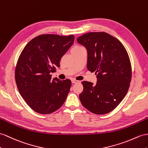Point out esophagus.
Instances as JSON below:
<instances>
[{
	"instance_id": "esophagus-1",
	"label": "esophagus",
	"mask_w": 148,
	"mask_h": 148,
	"mask_svg": "<svg viewBox=\"0 0 148 148\" xmlns=\"http://www.w3.org/2000/svg\"><path fill=\"white\" fill-rule=\"evenodd\" d=\"M79 81L77 80H75V79H72V82L73 83V84H75V83H77Z\"/></svg>"
}]
</instances>
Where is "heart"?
I'll return each mask as SVG.
<instances>
[{"label":"heart","instance_id":"heart-1","mask_svg":"<svg viewBox=\"0 0 148 148\" xmlns=\"http://www.w3.org/2000/svg\"><path fill=\"white\" fill-rule=\"evenodd\" d=\"M81 47H82V46H80V45H75V46H74V47L73 48V50H72V51H77V50H78V49H81Z\"/></svg>","mask_w":148,"mask_h":148}]
</instances>
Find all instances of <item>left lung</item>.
<instances>
[{"instance_id": "obj_1", "label": "left lung", "mask_w": 148, "mask_h": 148, "mask_svg": "<svg viewBox=\"0 0 148 148\" xmlns=\"http://www.w3.org/2000/svg\"><path fill=\"white\" fill-rule=\"evenodd\" d=\"M77 42L88 51V69L97 75V82L82 81L81 103L96 114H105L119 104L128 91L132 68L127 51L116 38L104 32L84 34Z\"/></svg>"}]
</instances>
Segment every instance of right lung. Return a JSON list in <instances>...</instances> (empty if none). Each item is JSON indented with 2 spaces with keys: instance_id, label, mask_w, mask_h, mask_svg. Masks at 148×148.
Wrapping results in <instances>:
<instances>
[{
  "instance_id": "add662e5",
  "label": "right lung",
  "mask_w": 148,
  "mask_h": 148,
  "mask_svg": "<svg viewBox=\"0 0 148 148\" xmlns=\"http://www.w3.org/2000/svg\"><path fill=\"white\" fill-rule=\"evenodd\" d=\"M74 36L42 34L25 45L18 57L15 80L21 96L32 110L49 114L65 102L71 86L69 79H51V73L73 45Z\"/></svg>"
}]
</instances>
